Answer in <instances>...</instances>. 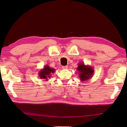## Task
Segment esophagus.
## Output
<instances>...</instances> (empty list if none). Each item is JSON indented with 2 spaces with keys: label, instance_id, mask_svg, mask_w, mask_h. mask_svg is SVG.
Listing matches in <instances>:
<instances>
[{
  "label": "esophagus",
  "instance_id": "obj_1",
  "mask_svg": "<svg viewBox=\"0 0 127 127\" xmlns=\"http://www.w3.org/2000/svg\"><path fill=\"white\" fill-rule=\"evenodd\" d=\"M62 68H63V69H68V66H63Z\"/></svg>",
  "mask_w": 127,
  "mask_h": 127
}]
</instances>
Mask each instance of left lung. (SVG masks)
<instances>
[{
	"label": "left lung",
	"mask_w": 127,
	"mask_h": 127,
	"mask_svg": "<svg viewBox=\"0 0 127 127\" xmlns=\"http://www.w3.org/2000/svg\"><path fill=\"white\" fill-rule=\"evenodd\" d=\"M77 70L78 71V76L81 82L86 81L92 78L94 71L93 67L88 65H85L83 63H80L78 64Z\"/></svg>",
	"instance_id": "1"
}]
</instances>
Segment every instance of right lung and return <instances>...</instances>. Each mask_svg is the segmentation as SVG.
<instances>
[{"mask_svg":"<svg viewBox=\"0 0 127 127\" xmlns=\"http://www.w3.org/2000/svg\"><path fill=\"white\" fill-rule=\"evenodd\" d=\"M56 70L54 68H50L48 65H45L43 68L41 69L39 71V76L40 79L45 80V81H48L49 78H50L52 74L55 72Z\"/></svg>","mask_w":127,"mask_h":127,"instance_id":"right-lung-1","label":"right lung"}]
</instances>
